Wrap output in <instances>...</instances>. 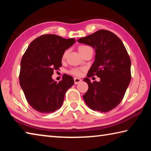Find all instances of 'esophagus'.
I'll list each match as a JSON object with an SVG mask.
<instances>
[{
	"label": "esophagus",
	"mask_w": 151,
	"mask_h": 151,
	"mask_svg": "<svg viewBox=\"0 0 151 151\" xmlns=\"http://www.w3.org/2000/svg\"><path fill=\"white\" fill-rule=\"evenodd\" d=\"M74 81H75V85H77V84H78L79 83H81V82L82 81V80L81 78H74Z\"/></svg>",
	"instance_id": "34e87169"
}]
</instances>
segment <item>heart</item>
<instances>
[{
	"instance_id": "1",
	"label": "heart",
	"mask_w": 151,
	"mask_h": 151,
	"mask_svg": "<svg viewBox=\"0 0 151 151\" xmlns=\"http://www.w3.org/2000/svg\"><path fill=\"white\" fill-rule=\"evenodd\" d=\"M86 47H88L87 46H85V45H82L80 46V47H78V50L79 52H81V51H83L85 48H86ZM66 55H67V51H65V52H64V54L63 55V58H65L66 57ZM81 70L83 69H78V68H75V69H73L71 70V73L73 74L74 75H76V76H80L81 75Z\"/></svg>"
}]
</instances>
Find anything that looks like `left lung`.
Here are the masks:
<instances>
[{
  "label": "left lung",
  "mask_w": 151,
  "mask_h": 151,
  "mask_svg": "<svg viewBox=\"0 0 151 151\" xmlns=\"http://www.w3.org/2000/svg\"><path fill=\"white\" fill-rule=\"evenodd\" d=\"M77 41L95 50L94 61L87 78L83 79L88 89L83 99L93 111L106 112L119 105L131 82V59L121 40L106 30L79 39ZM96 75L99 82L91 83L88 78Z\"/></svg>",
  "instance_id": "obj_1"
}]
</instances>
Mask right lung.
I'll return each instance as SVG.
<instances>
[{"instance_id": "add662e5", "label": "right lung", "mask_w": 151, "mask_h": 151, "mask_svg": "<svg viewBox=\"0 0 151 151\" xmlns=\"http://www.w3.org/2000/svg\"><path fill=\"white\" fill-rule=\"evenodd\" d=\"M76 42L56 35L37 38L28 47L20 62V85L33 109L48 114L59 109L66 92L74 85L67 75L57 83L52 79L54 70L62 66L64 52Z\"/></svg>"}]
</instances>
